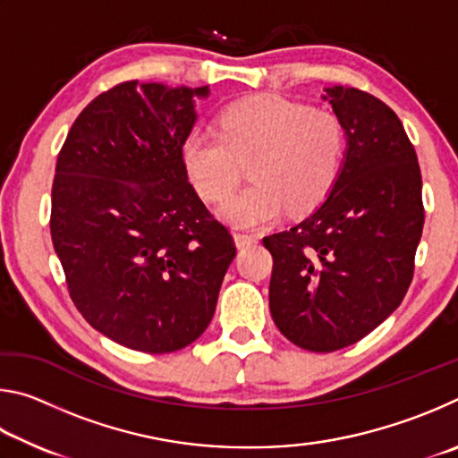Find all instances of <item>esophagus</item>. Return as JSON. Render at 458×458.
<instances>
[{"label":"esophagus","mask_w":458,"mask_h":458,"mask_svg":"<svg viewBox=\"0 0 458 458\" xmlns=\"http://www.w3.org/2000/svg\"><path fill=\"white\" fill-rule=\"evenodd\" d=\"M234 242L238 248H244V246H250L257 242V236L254 234H244V232H234Z\"/></svg>","instance_id":"obj_1"}]
</instances>
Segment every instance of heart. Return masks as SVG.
<instances>
[{"mask_svg":"<svg viewBox=\"0 0 458 458\" xmlns=\"http://www.w3.org/2000/svg\"><path fill=\"white\" fill-rule=\"evenodd\" d=\"M218 135L193 131L183 143V164L206 201L236 188L244 165L252 183L220 206L234 228H260L286 208L309 214L319 208L341 175L347 131L339 114L278 95L236 100L218 114Z\"/></svg>","mask_w":458,"mask_h":458,"instance_id":"obj_1","label":"heart"}]
</instances>
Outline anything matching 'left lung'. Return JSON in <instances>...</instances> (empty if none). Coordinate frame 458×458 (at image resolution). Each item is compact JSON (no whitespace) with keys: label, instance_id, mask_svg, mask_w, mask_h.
<instances>
[{"label":"left lung","instance_id":"1","mask_svg":"<svg viewBox=\"0 0 458 458\" xmlns=\"http://www.w3.org/2000/svg\"><path fill=\"white\" fill-rule=\"evenodd\" d=\"M347 155L327 199L276 234L270 315L309 352L358 344L396 311L414 276L424 226L422 175L398 114L360 89H327Z\"/></svg>","mask_w":458,"mask_h":458}]
</instances>
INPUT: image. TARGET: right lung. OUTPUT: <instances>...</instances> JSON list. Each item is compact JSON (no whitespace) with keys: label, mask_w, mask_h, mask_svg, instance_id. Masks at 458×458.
<instances>
[{"label":"right lung","mask_w":458,"mask_h":458,"mask_svg":"<svg viewBox=\"0 0 458 458\" xmlns=\"http://www.w3.org/2000/svg\"><path fill=\"white\" fill-rule=\"evenodd\" d=\"M193 95L127 81L90 100L56 161L50 234L68 294L108 339L183 350L210 325L236 257L230 230L188 182Z\"/></svg>","instance_id":"1"}]
</instances>
